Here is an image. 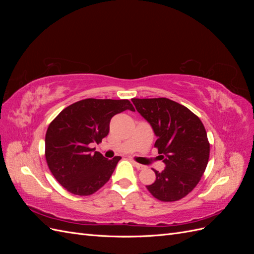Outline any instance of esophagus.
<instances>
[{
  "mask_svg": "<svg viewBox=\"0 0 254 254\" xmlns=\"http://www.w3.org/2000/svg\"><path fill=\"white\" fill-rule=\"evenodd\" d=\"M132 163H133V165H134V166L137 168V170H140V171H142V170H145V168H146L144 165H142V164H140V163H136V162H134V161H133Z\"/></svg>",
  "mask_w": 254,
  "mask_h": 254,
  "instance_id": "1",
  "label": "esophagus"
}]
</instances>
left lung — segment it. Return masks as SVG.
<instances>
[{"label": "left lung", "mask_w": 254, "mask_h": 254, "mask_svg": "<svg viewBox=\"0 0 254 254\" xmlns=\"http://www.w3.org/2000/svg\"><path fill=\"white\" fill-rule=\"evenodd\" d=\"M135 109L151 125L161 160L166 167L146 187L158 200H180L195 189L205 171L210 143L205 128L195 113L165 97L132 98Z\"/></svg>", "instance_id": "8db88e82"}]
</instances>
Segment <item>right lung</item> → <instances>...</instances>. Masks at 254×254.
<instances>
[{
	"label": "right lung",
	"mask_w": 254,
	"mask_h": 254,
	"mask_svg": "<svg viewBox=\"0 0 254 254\" xmlns=\"http://www.w3.org/2000/svg\"><path fill=\"white\" fill-rule=\"evenodd\" d=\"M134 111L128 99L86 98L67 106L54 119L45 134V159L51 173L67 191L94 194L109 181L121 157L106 159L91 148L109 133L113 115Z\"/></svg>",
	"instance_id": "right-lung-1"
}]
</instances>
